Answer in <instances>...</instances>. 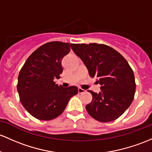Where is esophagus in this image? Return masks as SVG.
Wrapping results in <instances>:
<instances>
[{
	"instance_id": "1",
	"label": "esophagus",
	"mask_w": 152,
	"mask_h": 152,
	"mask_svg": "<svg viewBox=\"0 0 152 152\" xmlns=\"http://www.w3.org/2000/svg\"><path fill=\"white\" fill-rule=\"evenodd\" d=\"M78 91H79V94H83V93L86 92V90L81 89V88H79V89H78Z\"/></svg>"
}]
</instances>
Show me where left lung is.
<instances>
[{
  "label": "left lung",
  "mask_w": 152,
  "mask_h": 152,
  "mask_svg": "<svg viewBox=\"0 0 152 152\" xmlns=\"http://www.w3.org/2000/svg\"><path fill=\"white\" fill-rule=\"evenodd\" d=\"M71 49L87 68L90 77L96 78L101 91L94 92L86 105L90 116L99 122L118 119L129 107L134 98V73L124 57L103 44H72Z\"/></svg>",
  "instance_id": "obj_1"
}]
</instances>
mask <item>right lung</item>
I'll return each instance as SVG.
<instances>
[{"mask_svg": "<svg viewBox=\"0 0 152 152\" xmlns=\"http://www.w3.org/2000/svg\"><path fill=\"white\" fill-rule=\"evenodd\" d=\"M72 44L50 42L33 52L20 71L17 91L20 102L31 115L50 121L61 115L68 101L77 94L76 86H58L54 79L63 72L61 61Z\"/></svg>", "mask_w": 152, "mask_h": 152, "instance_id": "add662e5", "label": "right lung"}]
</instances>
